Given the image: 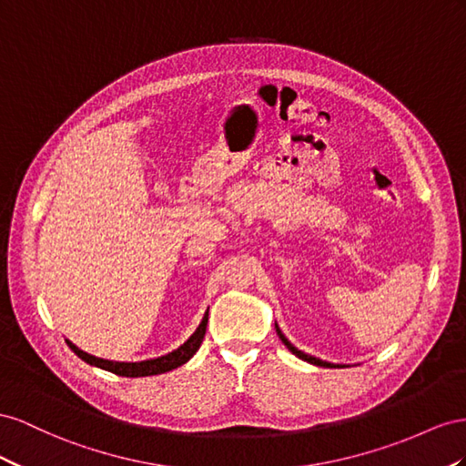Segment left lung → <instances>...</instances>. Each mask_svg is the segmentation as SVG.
I'll list each match as a JSON object with an SVG mask.
<instances>
[{
  "mask_svg": "<svg viewBox=\"0 0 466 466\" xmlns=\"http://www.w3.org/2000/svg\"><path fill=\"white\" fill-rule=\"evenodd\" d=\"M275 329H277V336H279V339H281L285 345H287V350L292 353V355H297L299 359H302V361H307V363H310V365H316V367H328V369H341V367H348V365H338V363H328V361H322V359H318V357H314V355H309V353H304V351H300V350H297L295 345H292L287 338H285V334L281 331V328L277 326V322H275Z\"/></svg>",
  "mask_w": 466,
  "mask_h": 466,
  "instance_id": "1",
  "label": "left lung"
}]
</instances>
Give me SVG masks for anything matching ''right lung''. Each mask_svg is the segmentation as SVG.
<instances>
[{
	"instance_id": "right-lung-1",
	"label": "right lung",
	"mask_w": 466,
	"mask_h": 466,
	"mask_svg": "<svg viewBox=\"0 0 466 466\" xmlns=\"http://www.w3.org/2000/svg\"><path fill=\"white\" fill-rule=\"evenodd\" d=\"M207 322H208V310L205 312L201 324L197 326V329L189 336V339L183 341L177 350L154 359H144V361H111V359H101L82 351L70 339H66V343L70 345V350L82 359V361H86L91 367L109 370V373H115L118 377H152V375L167 373V370H174L187 363L189 359L198 351V348H201L205 331H207Z\"/></svg>"
}]
</instances>
